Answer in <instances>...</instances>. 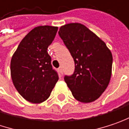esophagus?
<instances>
[{
  "label": "esophagus",
  "instance_id": "1",
  "mask_svg": "<svg viewBox=\"0 0 129 129\" xmlns=\"http://www.w3.org/2000/svg\"><path fill=\"white\" fill-rule=\"evenodd\" d=\"M59 73L62 75V73H63V69H62V68L61 67V68H59Z\"/></svg>",
  "mask_w": 129,
  "mask_h": 129
}]
</instances>
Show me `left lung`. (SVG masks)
<instances>
[{
	"instance_id": "left-lung-1",
	"label": "left lung",
	"mask_w": 129,
	"mask_h": 129,
	"mask_svg": "<svg viewBox=\"0 0 129 129\" xmlns=\"http://www.w3.org/2000/svg\"><path fill=\"white\" fill-rule=\"evenodd\" d=\"M59 35L75 62V71L64 81L73 97L80 102L97 100L109 85L112 54L106 43L81 23L61 26Z\"/></svg>"
}]
</instances>
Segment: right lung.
Segmentation results:
<instances>
[{
	"instance_id": "1",
	"label": "right lung",
	"mask_w": 129,
	"mask_h": 129,
	"mask_svg": "<svg viewBox=\"0 0 129 129\" xmlns=\"http://www.w3.org/2000/svg\"><path fill=\"white\" fill-rule=\"evenodd\" d=\"M57 31L58 27L50 25L34 28L22 40L12 57L14 86L23 98L33 104L46 101L59 80L47 51Z\"/></svg>"
}]
</instances>
